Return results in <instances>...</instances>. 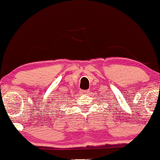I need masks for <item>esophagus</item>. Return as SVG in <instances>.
<instances>
[{
	"label": "esophagus",
	"mask_w": 160,
	"mask_h": 160,
	"mask_svg": "<svg viewBox=\"0 0 160 160\" xmlns=\"http://www.w3.org/2000/svg\"><path fill=\"white\" fill-rule=\"evenodd\" d=\"M83 94H88V93H89V92H88V90H83L82 92Z\"/></svg>",
	"instance_id": "1"
}]
</instances>
